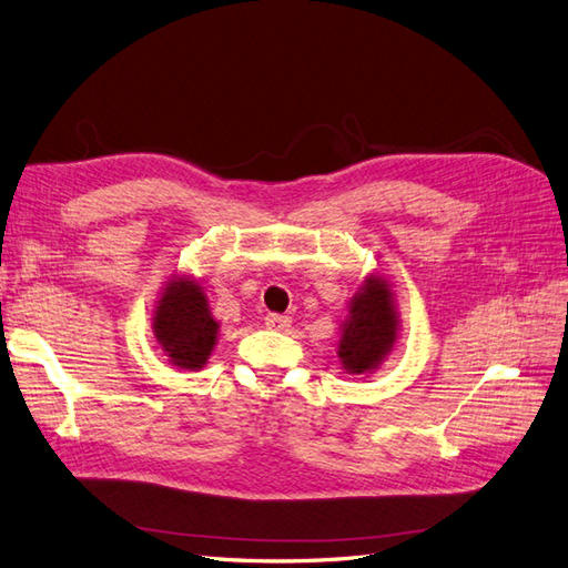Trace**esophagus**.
Instances as JSON below:
<instances>
[{
	"label": "esophagus",
	"instance_id": "esophagus-1",
	"mask_svg": "<svg viewBox=\"0 0 568 568\" xmlns=\"http://www.w3.org/2000/svg\"><path fill=\"white\" fill-rule=\"evenodd\" d=\"M265 324H267V329H272V332H286L291 326V317L288 315H267Z\"/></svg>",
	"mask_w": 568,
	"mask_h": 568
}]
</instances>
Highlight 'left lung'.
I'll list each match as a JSON object with an SVG mask.
<instances>
[{
  "label": "left lung",
  "mask_w": 568,
  "mask_h": 568,
  "mask_svg": "<svg viewBox=\"0 0 568 568\" xmlns=\"http://www.w3.org/2000/svg\"><path fill=\"white\" fill-rule=\"evenodd\" d=\"M400 336L395 294L386 277L369 274L348 303L341 324L338 359L348 374H372L390 355Z\"/></svg>",
  "instance_id": "obj_1"
}]
</instances>
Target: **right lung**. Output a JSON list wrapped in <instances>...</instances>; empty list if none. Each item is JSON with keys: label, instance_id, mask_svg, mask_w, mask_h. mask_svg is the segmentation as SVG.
<instances>
[{"label": "right lung", "instance_id": "right-lung-1", "mask_svg": "<svg viewBox=\"0 0 568 568\" xmlns=\"http://www.w3.org/2000/svg\"><path fill=\"white\" fill-rule=\"evenodd\" d=\"M217 332L220 322L211 313L201 282L189 274L170 277L153 311V336L168 363L199 372L211 359Z\"/></svg>", "mask_w": 568, "mask_h": 568}]
</instances>
